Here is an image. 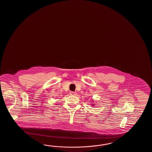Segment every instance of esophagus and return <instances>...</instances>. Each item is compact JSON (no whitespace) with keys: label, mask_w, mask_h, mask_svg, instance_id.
<instances>
[{"label":"esophagus","mask_w":152,"mask_h":152,"mask_svg":"<svg viewBox=\"0 0 152 152\" xmlns=\"http://www.w3.org/2000/svg\"><path fill=\"white\" fill-rule=\"evenodd\" d=\"M69 94L70 95H71V96H76L77 94H76V93H75V92H74V91H70L69 92Z\"/></svg>","instance_id":"34e87169"}]
</instances>
